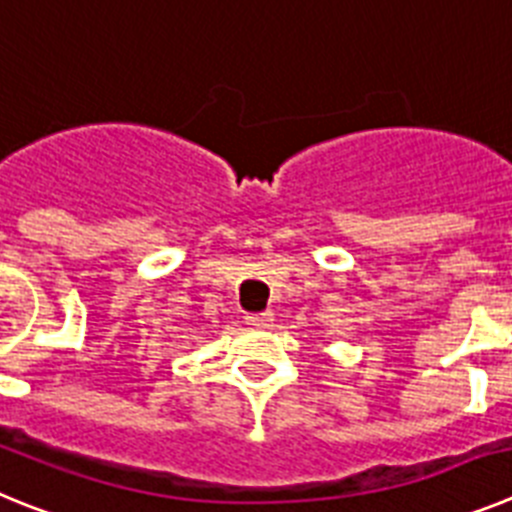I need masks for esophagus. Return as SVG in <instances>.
I'll return each mask as SVG.
<instances>
[{
  "label": "esophagus",
  "instance_id": "esophagus-1",
  "mask_svg": "<svg viewBox=\"0 0 512 512\" xmlns=\"http://www.w3.org/2000/svg\"><path fill=\"white\" fill-rule=\"evenodd\" d=\"M271 320H274V315H271L269 310H266V312H253V315H246V323H248V325H256V328H266V325H271Z\"/></svg>",
  "mask_w": 512,
  "mask_h": 512
}]
</instances>
